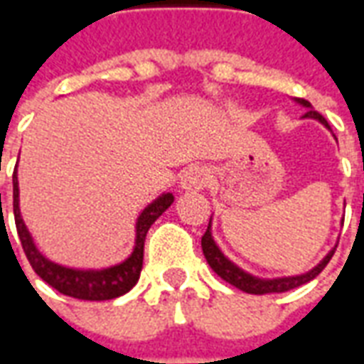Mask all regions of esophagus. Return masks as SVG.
Here are the masks:
<instances>
[{
	"label": "esophagus",
	"mask_w": 364,
	"mask_h": 364,
	"mask_svg": "<svg viewBox=\"0 0 364 364\" xmlns=\"http://www.w3.org/2000/svg\"><path fill=\"white\" fill-rule=\"evenodd\" d=\"M181 189L183 191H200L208 185V171L203 166H191L181 173Z\"/></svg>",
	"instance_id": "obj_1"
}]
</instances>
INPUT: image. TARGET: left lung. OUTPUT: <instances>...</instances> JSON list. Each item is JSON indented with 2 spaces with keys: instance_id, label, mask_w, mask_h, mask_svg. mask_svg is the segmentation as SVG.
<instances>
[{
  "instance_id": "left-lung-1",
  "label": "left lung",
  "mask_w": 364,
  "mask_h": 364,
  "mask_svg": "<svg viewBox=\"0 0 364 364\" xmlns=\"http://www.w3.org/2000/svg\"><path fill=\"white\" fill-rule=\"evenodd\" d=\"M294 103L302 105V107L308 109L302 119L318 120L320 124H323V127L328 128L329 132H331L328 120L323 119L318 111H314L312 105L308 103L306 99H294ZM200 245H203V253H205L206 261H208V265L213 267L214 273L218 274L220 279H224L226 282H230L232 287L244 290V292H247V294L287 292V290H292V289H296V287H300V284L310 282L312 279H316L321 271H323V267L328 265L329 259L333 257V253H336V247H337V245H333V247L326 253V257H323L318 265H314L310 271H306V273L290 274V277H274V279H261V277H255V274L247 273V271H244L242 267H237L234 261L228 259V257L224 255V252L218 247V244L214 242L213 216H210V222H208V228H206L205 236H203V240H200Z\"/></svg>"
}]
</instances>
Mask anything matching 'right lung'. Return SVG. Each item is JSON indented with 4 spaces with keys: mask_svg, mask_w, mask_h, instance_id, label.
Segmentation results:
<instances>
[{
    "mask_svg": "<svg viewBox=\"0 0 364 364\" xmlns=\"http://www.w3.org/2000/svg\"><path fill=\"white\" fill-rule=\"evenodd\" d=\"M173 193H161L158 198H154L150 205L138 214L134 226V247L127 259L114 263L111 267L101 269H77L60 265L56 261H50L36 247L35 240L28 232L27 224L21 216L19 206V179L17 169L13 173V214H15V226L19 234L21 245L25 250L28 263L33 265L35 273L48 282L52 289H56L66 296L77 298V300H111L127 294L140 279L144 261V242L146 234L154 222L173 205ZM1 208V195H0Z\"/></svg>",
    "mask_w": 364,
    "mask_h": 364,
    "instance_id": "obj_1",
    "label": "right lung"
}]
</instances>
